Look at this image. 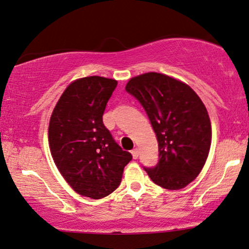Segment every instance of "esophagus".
Here are the masks:
<instances>
[{"mask_svg": "<svg viewBox=\"0 0 249 249\" xmlns=\"http://www.w3.org/2000/svg\"><path fill=\"white\" fill-rule=\"evenodd\" d=\"M132 156H133V158L134 159H138V157H139V149H133L132 150Z\"/></svg>", "mask_w": 249, "mask_h": 249, "instance_id": "obj_1", "label": "esophagus"}]
</instances>
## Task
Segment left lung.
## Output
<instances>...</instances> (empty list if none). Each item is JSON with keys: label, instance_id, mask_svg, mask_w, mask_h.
Listing matches in <instances>:
<instances>
[{"label": "left lung", "instance_id": "obj_1", "mask_svg": "<svg viewBox=\"0 0 249 249\" xmlns=\"http://www.w3.org/2000/svg\"><path fill=\"white\" fill-rule=\"evenodd\" d=\"M125 90L144 108L158 141V163L144 167L149 177L167 190L187 186L201 173L211 146L204 104L186 83L156 72L132 78Z\"/></svg>", "mask_w": 249, "mask_h": 249}]
</instances>
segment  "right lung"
Returning <instances> with one entry per match:
<instances>
[{
  "label": "right lung",
  "instance_id": "add662e5",
  "mask_svg": "<svg viewBox=\"0 0 249 249\" xmlns=\"http://www.w3.org/2000/svg\"><path fill=\"white\" fill-rule=\"evenodd\" d=\"M117 81L87 76L73 81L51 116L48 141L54 162L76 193L93 199L120 186L132 155L115 142L103 115Z\"/></svg>",
  "mask_w": 249,
  "mask_h": 249
}]
</instances>
